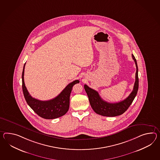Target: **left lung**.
I'll use <instances>...</instances> for the list:
<instances>
[{"mask_svg":"<svg viewBox=\"0 0 160 160\" xmlns=\"http://www.w3.org/2000/svg\"><path fill=\"white\" fill-rule=\"evenodd\" d=\"M132 58L136 65L137 72L135 74V82L133 86V89L128 97L124 100L117 103H109L103 100L97 91L90 88L86 84L84 87L86 93L89 99L90 105L94 112L99 115L106 117H115L120 116L124 113L128 109L129 106L132 103L133 99L137 95L139 88V78H138V68L136 59L134 55H132Z\"/></svg>","mask_w":160,"mask_h":160,"instance_id":"obj_1","label":"left lung"}]
</instances>
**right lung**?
Wrapping results in <instances>:
<instances>
[{
	"mask_svg": "<svg viewBox=\"0 0 160 160\" xmlns=\"http://www.w3.org/2000/svg\"><path fill=\"white\" fill-rule=\"evenodd\" d=\"M25 63L24 64L22 73V82L23 95L28 105L40 117L45 119H54L65 115L69 108L70 95L72 87L74 84L78 83L79 80H76L69 83L54 99L49 101H40L32 97L25 85L23 76Z\"/></svg>",
	"mask_w": 160,
	"mask_h": 160,
	"instance_id": "add662e5",
	"label": "right lung"
}]
</instances>
